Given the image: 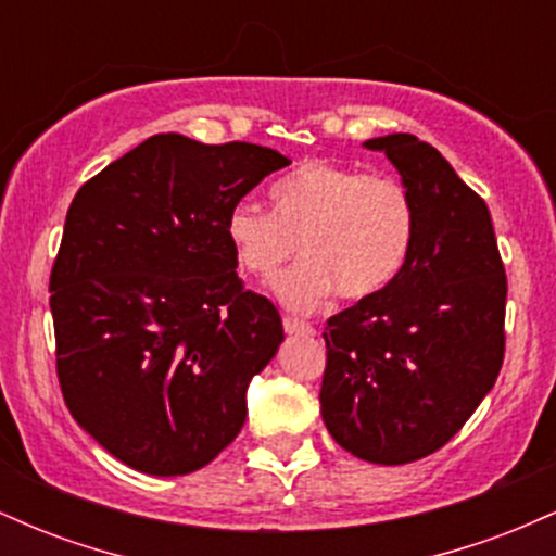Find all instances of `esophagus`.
<instances>
[{
	"mask_svg": "<svg viewBox=\"0 0 556 556\" xmlns=\"http://www.w3.org/2000/svg\"><path fill=\"white\" fill-rule=\"evenodd\" d=\"M282 324H285L287 334H314V327H311V324L298 321V318H292V316H285Z\"/></svg>",
	"mask_w": 556,
	"mask_h": 556,
	"instance_id": "1",
	"label": "esophagus"
}]
</instances>
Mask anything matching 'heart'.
I'll list each match as a JSON object with an SVG mask.
<instances>
[{"mask_svg": "<svg viewBox=\"0 0 556 556\" xmlns=\"http://www.w3.org/2000/svg\"><path fill=\"white\" fill-rule=\"evenodd\" d=\"M274 212L235 203L225 235L240 269L269 277L300 248L303 258L271 282L287 308L314 311L331 292L368 298L397 277L413 245L416 212L394 177L305 162L271 188Z\"/></svg>", "mask_w": 556, "mask_h": 556, "instance_id": "heart-1", "label": "heart"}]
</instances>
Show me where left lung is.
I'll return each mask as SVG.
<instances>
[{"label":"left lung","mask_w":556,"mask_h":556,"mask_svg":"<svg viewBox=\"0 0 556 556\" xmlns=\"http://www.w3.org/2000/svg\"><path fill=\"white\" fill-rule=\"evenodd\" d=\"M410 193L416 232L387 287L331 316L321 418L355 457L405 465L463 429L504 358L507 277L481 195L410 132L366 140Z\"/></svg>","instance_id":"left-lung-1"}]
</instances>
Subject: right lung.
Returning <instances> with one entry per match:
<instances>
[{
  "label": "right lung",
  "instance_id": "1",
  "mask_svg": "<svg viewBox=\"0 0 556 556\" xmlns=\"http://www.w3.org/2000/svg\"><path fill=\"white\" fill-rule=\"evenodd\" d=\"M290 164L256 143L162 132L70 203L52 269L56 376L83 431L127 468L188 476L245 424V392L285 340L242 290L227 212Z\"/></svg>",
  "mask_w": 556,
  "mask_h": 556
}]
</instances>
